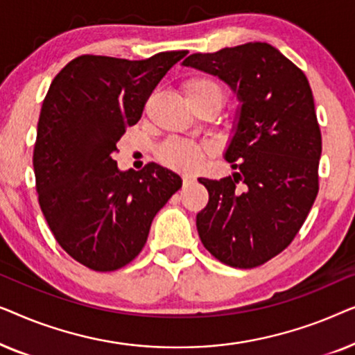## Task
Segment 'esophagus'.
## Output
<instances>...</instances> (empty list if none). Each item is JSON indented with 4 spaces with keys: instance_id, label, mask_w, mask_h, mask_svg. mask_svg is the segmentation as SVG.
Here are the masks:
<instances>
[{
    "instance_id": "esophagus-1",
    "label": "esophagus",
    "mask_w": 355,
    "mask_h": 355,
    "mask_svg": "<svg viewBox=\"0 0 355 355\" xmlns=\"http://www.w3.org/2000/svg\"><path fill=\"white\" fill-rule=\"evenodd\" d=\"M193 179H196V178H193L192 174H184V176H182V182H184V186H187V184L193 182Z\"/></svg>"
}]
</instances>
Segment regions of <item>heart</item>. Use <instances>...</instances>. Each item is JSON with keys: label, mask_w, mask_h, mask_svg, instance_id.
<instances>
[{"label": "heart", "mask_w": 355, "mask_h": 355, "mask_svg": "<svg viewBox=\"0 0 355 355\" xmlns=\"http://www.w3.org/2000/svg\"><path fill=\"white\" fill-rule=\"evenodd\" d=\"M184 98L187 103L200 100H215L218 105L225 101V90L216 80L208 77H196L184 84ZM158 157L162 163L174 169H193L200 163L203 157V148L191 140L171 139L162 145Z\"/></svg>", "instance_id": "obj_1"}]
</instances>
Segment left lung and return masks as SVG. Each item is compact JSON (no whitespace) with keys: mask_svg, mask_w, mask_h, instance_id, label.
Instances as JSON below:
<instances>
[{"mask_svg":"<svg viewBox=\"0 0 355 355\" xmlns=\"http://www.w3.org/2000/svg\"><path fill=\"white\" fill-rule=\"evenodd\" d=\"M182 66L218 76L241 101L225 158L232 176L200 178L202 244L223 263L255 268L288 247L318 193L322 134L307 77L275 46L250 42L193 53Z\"/></svg>","mask_w":355,"mask_h":355,"instance_id":"8db88e82","label":"left lung"}]
</instances>
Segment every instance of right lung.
<instances>
[{"mask_svg":"<svg viewBox=\"0 0 355 355\" xmlns=\"http://www.w3.org/2000/svg\"><path fill=\"white\" fill-rule=\"evenodd\" d=\"M186 55L163 51L142 61L84 55L48 89L33 148L38 203L58 244L87 268L130 263L155 215L182 186L157 163L119 171L113 153L158 82Z\"/></svg>","mask_w":355,"mask_h":355,"instance_id":"1","label":"right lung"}]
</instances>
